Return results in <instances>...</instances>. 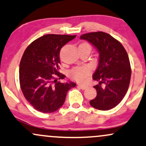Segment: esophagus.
I'll return each instance as SVG.
<instances>
[{
  "mask_svg": "<svg viewBox=\"0 0 146 146\" xmlns=\"http://www.w3.org/2000/svg\"><path fill=\"white\" fill-rule=\"evenodd\" d=\"M78 87H79L81 89V90H86L87 87H88V86H87V85H82V84H79V85H78Z\"/></svg>",
  "mask_w": 146,
  "mask_h": 146,
  "instance_id": "34e87169",
  "label": "esophagus"
}]
</instances>
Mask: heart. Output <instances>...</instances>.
Here are the masks:
<instances>
[{"label": "heart", "mask_w": 146, "mask_h": 146, "mask_svg": "<svg viewBox=\"0 0 146 146\" xmlns=\"http://www.w3.org/2000/svg\"><path fill=\"white\" fill-rule=\"evenodd\" d=\"M83 44H89L87 43H83ZM91 73H92V70H91V68L89 66H78L74 68L70 71V76L76 81L83 83L87 79V78L91 74Z\"/></svg>", "instance_id": "heart-1"}]
</instances>
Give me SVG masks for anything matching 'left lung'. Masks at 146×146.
Instances as JSON below:
<instances>
[{"instance_id": "obj_1", "label": "left lung", "mask_w": 146, "mask_h": 146, "mask_svg": "<svg viewBox=\"0 0 146 146\" xmlns=\"http://www.w3.org/2000/svg\"><path fill=\"white\" fill-rule=\"evenodd\" d=\"M80 39L90 42L98 49V66L93 79L97 96L90 102L92 107L107 111L117 105L129 87L131 68L126 50L119 41L107 33L98 31L83 34Z\"/></svg>"}]
</instances>
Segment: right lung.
Returning a JSON list of instances; mask_svg holds the SVG:
<instances>
[{
	"label": "right lung",
	"mask_w": 146,
	"mask_h": 146,
	"mask_svg": "<svg viewBox=\"0 0 146 146\" xmlns=\"http://www.w3.org/2000/svg\"><path fill=\"white\" fill-rule=\"evenodd\" d=\"M76 35L48 34L26 48L20 61L19 80L24 96L34 109L50 113L64 103L66 94L76 83H61L66 77L59 72L60 50Z\"/></svg>",
	"instance_id": "obj_1"
}]
</instances>
